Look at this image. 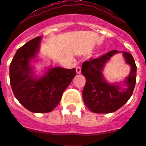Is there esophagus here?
<instances>
[{
    "instance_id": "34e87169",
    "label": "esophagus",
    "mask_w": 146,
    "mask_h": 146,
    "mask_svg": "<svg viewBox=\"0 0 146 146\" xmlns=\"http://www.w3.org/2000/svg\"><path fill=\"white\" fill-rule=\"evenodd\" d=\"M76 73L80 74V73H81V67H80V66H76Z\"/></svg>"
}]
</instances>
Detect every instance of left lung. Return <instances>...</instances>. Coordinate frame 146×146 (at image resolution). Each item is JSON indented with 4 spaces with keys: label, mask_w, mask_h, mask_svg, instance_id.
Instances as JSON below:
<instances>
[{
    "label": "left lung",
    "mask_w": 146,
    "mask_h": 146,
    "mask_svg": "<svg viewBox=\"0 0 146 146\" xmlns=\"http://www.w3.org/2000/svg\"><path fill=\"white\" fill-rule=\"evenodd\" d=\"M122 52L125 62L131 66V72L122 83L109 84L105 80L103 70L113 55ZM82 74L86 77L82 98L86 106L93 113H108L117 111L130 98L136 81V65L131 54L113 50L101 57L85 61ZM125 85L126 87H123Z\"/></svg>",
    "instance_id": "8db88e82"
}]
</instances>
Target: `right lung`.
Wrapping results in <instances>:
<instances>
[{
	"label": "right lung",
	"mask_w": 146,
	"mask_h": 146,
	"mask_svg": "<svg viewBox=\"0 0 146 146\" xmlns=\"http://www.w3.org/2000/svg\"><path fill=\"white\" fill-rule=\"evenodd\" d=\"M42 37L38 36L17 50L10 65V82L15 98L33 113H48L57 106L62 95L76 76L75 68L47 67L43 75L34 73Z\"/></svg>",
	"instance_id": "1"
}]
</instances>
